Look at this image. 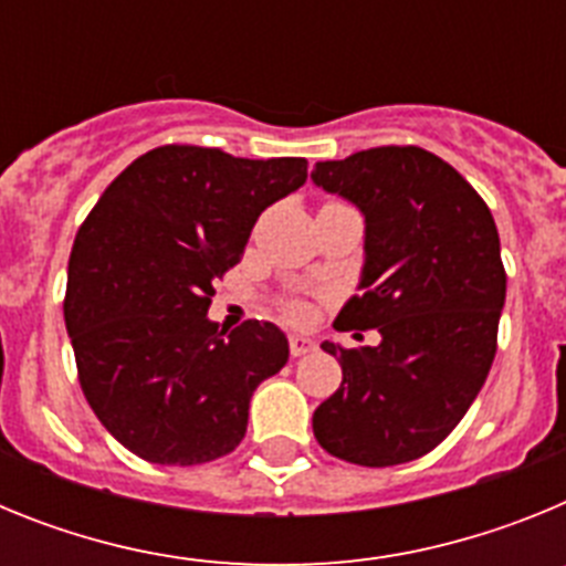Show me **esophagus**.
I'll return each mask as SVG.
<instances>
[{"mask_svg": "<svg viewBox=\"0 0 566 566\" xmlns=\"http://www.w3.org/2000/svg\"><path fill=\"white\" fill-rule=\"evenodd\" d=\"M289 352H292V357H306L314 352V339L294 334V337H289Z\"/></svg>", "mask_w": 566, "mask_h": 566, "instance_id": "1", "label": "esophagus"}]
</instances>
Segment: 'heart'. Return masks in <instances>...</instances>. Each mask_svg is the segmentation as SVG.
<instances>
[{
    "label": "heart",
    "instance_id": "heart-1",
    "mask_svg": "<svg viewBox=\"0 0 566 566\" xmlns=\"http://www.w3.org/2000/svg\"><path fill=\"white\" fill-rule=\"evenodd\" d=\"M286 314H289V317H294V319L306 317V312H303V308H300V306H286Z\"/></svg>",
    "mask_w": 566,
    "mask_h": 566
}]
</instances>
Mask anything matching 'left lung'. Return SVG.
<instances>
[{
    "instance_id": "left-lung-1",
    "label": "left lung",
    "mask_w": 566,
    "mask_h": 566,
    "mask_svg": "<svg viewBox=\"0 0 566 566\" xmlns=\"http://www.w3.org/2000/svg\"><path fill=\"white\" fill-rule=\"evenodd\" d=\"M312 178L365 214L363 294L334 326L382 334L359 352L323 343L343 382L314 411V437L363 468L411 462L457 428L496 357L507 292L496 221L451 164L411 144L317 161Z\"/></svg>"
}]
</instances>
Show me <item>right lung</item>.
<instances>
[{"label":"right lung","instance_id":"right-lung-1","mask_svg":"<svg viewBox=\"0 0 566 566\" xmlns=\"http://www.w3.org/2000/svg\"><path fill=\"white\" fill-rule=\"evenodd\" d=\"M306 169V158L167 144L90 209L70 252L64 323L90 408L135 457L187 468L247 437L249 399L286 365V334L260 319L218 332L207 312L260 212L303 187Z\"/></svg>","mask_w":566,"mask_h":566}]
</instances>
